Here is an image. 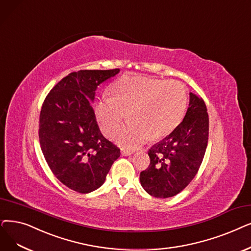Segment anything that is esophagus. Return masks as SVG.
Wrapping results in <instances>:
<instances>
[{"label":"esophagus","mask_w":251,"mask_h":251,"mask_svg":"<svg viewBox=\"0 0 251 251\" xmlns=\"http://www.w3.org/2000/svg\"><path fill=\"white\" fill-rule=\"evenodd\" d=\"M121 154L123 156H131L132 154H134V151H130V150L123 149V150H121Z\"/></svg>","instance_id":"1"}]
</instances>
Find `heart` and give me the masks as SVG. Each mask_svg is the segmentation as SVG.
<instances>
[{
	"instance_id": "b5f03b06",
	"label": "heart",
	"mask_w": 251,
	"mask_h": 251,
	"mask_svg": "<svg viewBox=\"0 0 251 251\" xmlns=\"http://www.w3.org/2000/svg\"><path fill=\"white\" fill-rule=\"evenodd\" d=\"M113 97L103 96L95 104V115L102 131L112 135L123 123L115 139L127 148H136L149 137L170 134L184 116L188 104L186 86L143 75H124L112 86Z\"/></svg>"
}]
</instances>
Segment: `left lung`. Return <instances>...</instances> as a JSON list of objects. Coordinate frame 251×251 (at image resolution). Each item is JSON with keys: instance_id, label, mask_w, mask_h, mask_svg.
I'll use <instances>...</instances> for the list:
<instances>
[{"instance_id": "left-lung-1", "label": "left lung", "mask_w": 251, "mask_h": 251, "mask_svg": "<svg viewBox=\"0 0 251 251\" xmlns=\"http://www.w3.org/2000/svg\"><path fill=\"white\" fill-rule=\"evenodd\" d=\"M208 132L206 104L201 97L191 92L182 122L148 151L151 162L140 172L141 187L156 198H169L181 192L200 168Z\"/></svg>"}]
</instances>
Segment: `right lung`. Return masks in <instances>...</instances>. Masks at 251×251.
<instances>
[{
    "label": "right lung",
    "instance_id": "obj_1",
    "mask_svg": "<svg viewBox=\"0 0 251 251\" xmlns=\"http://www.w3.org/2000/svg\"><path fill=\"white\" fill-rule=\"evenodd\" d=\"M119 72L71 73L53 87L42 105L39 138L43 155L57 179L81 194L100 188L120 157V149L101 134L91 104L97 86Z\"/></svg>",
    "mask_w": 251,
    "mask_h": 251
}]
</instances>
